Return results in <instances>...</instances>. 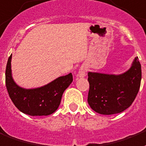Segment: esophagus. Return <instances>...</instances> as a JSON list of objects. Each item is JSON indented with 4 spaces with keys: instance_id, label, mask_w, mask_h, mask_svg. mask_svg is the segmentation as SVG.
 I'll return each mask as SVG.
<instances>
[{
    "instance_id": "esophagus-1",
    "label": "esophagus",
    "mask_w": 146,
    "mask_h": 146,
    "mask_svg": "<svg viewBox=\"0 0 146 146\" xmlns=\"http://www.w3.org/2000/svg\"><path fill=\"white\" fill-rule=\"evenodd\" d=\"M86 72H87V68L85 67L82 66L78 70V76L79 78H84L86 74Z\"/></svg>"
}]
</instances>
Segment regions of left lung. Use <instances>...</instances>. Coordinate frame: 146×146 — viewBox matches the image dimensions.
<instances>
[{"instance_id": "1", "label": "left lung", "mask_w": 146, "mask_h": 146, "mask_svg": "<svg viewBox=\"0 0 146 146\" xmlns=\"http://www.w3.org/2000/svg\"><path fill=\"white\" fill-rule=\"evenodd\" d=\"M88 102L97 113H120L131 106L141 84L142 69L135 57L126 72L119 74L89 72Z\"/></svg>"}]
</instances>
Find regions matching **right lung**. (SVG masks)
I'll use <instances>...</instances> for the list:
<instances>
[{
  "instance_id": "obj_1",
  "label": "right lung",
  "mask_w": 146,
  "mask_h": 146,
  "mask_svg": "<svg viewBox=\"0 0 146 146\" xmlns=\"http://www.w3.org/2000/svg\"><path fill=\"white\" fill-rule=\"evenodd\" d=\"M12 54L7 63L6 87L15 106L31 116L49 115L58 108L61 97L73 81L72 73L57 78L48 84L35 88H25L15 82L11 71Z\"/></svg>"
}]
</instances>
